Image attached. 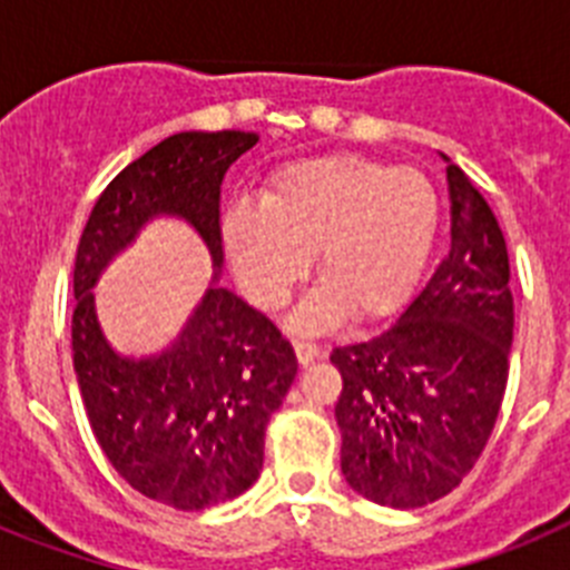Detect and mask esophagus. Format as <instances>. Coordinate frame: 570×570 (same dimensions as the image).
Segmentation results:
<instances>
[{"mask_svg":"<svg viewBox=\"0 0 570 570\" xmlns=\"http://www.w3.org/2000/svg\"><path fill=\"white\" fill-rule=\"evenodd\" d=\"M294 351H296V360H299V365H311L314 360H320V345L316 342H308V340H296L294 342Z\"/></svg>","mask_w":570,"mask_h":570,"instance_id":"esophagus-1","label":"esophagus"}]
</instances>
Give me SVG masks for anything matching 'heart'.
I'll return each instance as SVG.
<instances>
[{
    "mask_svg": "<svg viewBox=\"0 0 570 570\" xmlns=\"http://www.w3.org/2000/svg\"><path fill=\"white\" fill-rule=\"evenodd\" d=\"M440 230V196L416 168L360 154L282 165L259 203L223 216V248L239 288L265 311L282 308L314 254L322 285L294 314L299 331H325L351 314L374 322L414 291Z\"/></svg>",
    "mask_w": 570,
    "mask_h": 570,
    "instance_id": "heart-1",
    "label": "heart"
}]
</instances>
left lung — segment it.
Listing matches in <instances>:
<instances>
[{"label": "left lung", "mask_w": 570, "mask_h": 570, "mask_svg": "<svg viewBox=\"0 0 570 570\" xmlns=\"http://www.w3.org/2000/svg\"><path fill=\"white\" fill-rule=\"evenodd\" d=\"M451 250L400 320L334 347L342 394V473L387 508H422L462 482L500 416L513 296L500 223L451 165Z\"/></svg>", "instance_id": "1"}]
</instances>
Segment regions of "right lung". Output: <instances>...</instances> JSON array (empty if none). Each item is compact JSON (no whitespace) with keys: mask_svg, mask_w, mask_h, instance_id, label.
<instances>
[{"mask_svg":"<svg viewBox=\"0 0 570 570\" xmlns=\"http://www.w3.org/2000/svg\"><path fill=\"white\" fill-rule=\"evenodd\" d=\"M256 142L245 130L168 136L110 179L77 248L70 340L94 436L130 488L179 511L219 505L254 485L265 425L296 376L294 347L268 316L214 282L174 345L128 356L102 334L90 291L156 216L188 223L219 276V188Z\"/></svg>","mask_w":570,"mask_h":570,"instance_id":"1","label":"right lung"}]
</instances>
